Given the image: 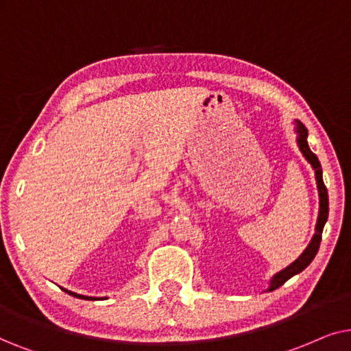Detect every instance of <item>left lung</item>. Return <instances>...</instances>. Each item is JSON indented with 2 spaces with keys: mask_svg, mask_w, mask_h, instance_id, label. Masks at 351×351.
Wrapping results in <instances>:
<instances>
[{
  "mask_svg": "<svg viewBox=\"0 0 351 351\" xmlns=\"http://www.w3.org/2000/svg\"><path fill=\"white\" fill-rule=\"evenodd\" d=\"M295 123H297V144H298V147H300L303 157H305L306 160L311 163L313 170H315V175H316L317 193H319V215H317L315 236H313V239L310 244H308L305 252H303V254L298 256L293 263L289 265L287 268H284L282 271H279V273L274 274L273 279H271V282H269L268 291H274V289L281 287L282 284L287 281V279H291L292 276H295V274L302 273V271L311 263L313 258H315V255L317 254V249H319L322 228H324L326 221H328V215H329V197H328V189H326L324 181H322L321 163H319V160H317V157L315 156V154L311 152L310 146H308V141H306L308 130L305 128V125L298 120L295 121Z\"/></svg>",
  "mask_w": 351,
  "mask_h": 351,
  "instance_id": "8db88e82",
  "label": "left lung"
}]
</instances>
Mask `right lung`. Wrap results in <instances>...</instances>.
Wrapping results in <instances>:
<instances>
[{"label": "right lung", "instance_id": "right-lung-1", "mask_svg": "<svg viewBox=\"0 0 351 351\" xmlns=\"http://www.w3.org/2000/svg\"><path fill=\"white\" fill-rule=\"evenodd\" d=\"M65 291V289H64ZM69 293V295H72V297H77V298H85V300H99V298H96V297H85V295H80V293H75V292H70V291H65Z\"/></svg>", "mask_w": 351, "mask_h": 351}]
</instances>
